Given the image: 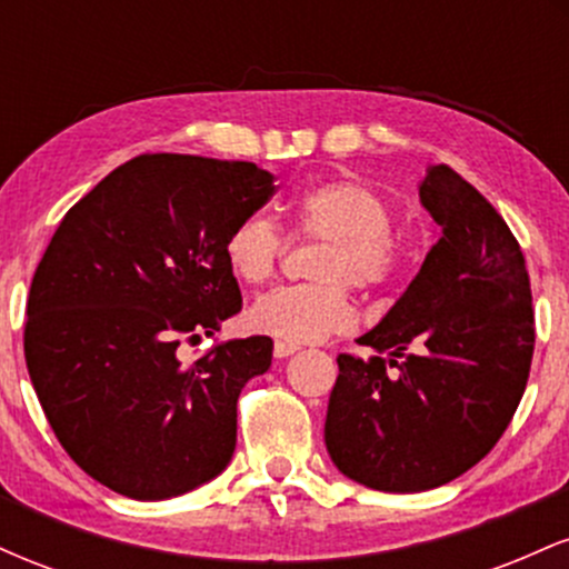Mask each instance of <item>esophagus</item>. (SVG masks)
Masks as SVG:
<instances>
[{"instance_id":"34e87169","label":"esophagus","mask_w":569,"mask_h":569,"mask_svg":"<svg viewBox=\"0 0 569 569\" xmlns=\"http://www.w3.org/2000/svg\"><path fill=\"white\" fill-rule=\"evenodd\" d=\"M299 350V345H291V342H276V348H272V352H276V358H289L293 356V352Z\"/></svg>"}]
</instances>
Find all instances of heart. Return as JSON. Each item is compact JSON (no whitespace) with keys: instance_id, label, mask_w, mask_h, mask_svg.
I'll return each mask as SVG.
<instances>
[{"instance_id":"1","label":"heart","mask_w":569,"mask_h":569,"mask_svg":"<svg viewBox=\"0 0 569 569\" xmlns=\"http://www.w3.org/2000/svg\"><path fill=\"white\" fill-rule=\"evenodd\" d=\"M293 230L302 238L326 240L312 276L316 283L280 286L248 310V323L259 335L302 345L345 331L352 323L348 286L361 291L382 289L398 276L403 240L393 227L388 200L361 181L337 179L305 189L293 200ZM286 238L276 221L251 213L227 234L224 257L234 278L248 286L276 276Z\"/></svg>"}]
</instances>
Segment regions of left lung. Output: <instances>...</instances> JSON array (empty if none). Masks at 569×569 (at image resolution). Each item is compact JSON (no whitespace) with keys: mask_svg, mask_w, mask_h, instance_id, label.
Segmentation results:
<instances>
[{"mask_svg":"<svg viewBox=\"0 0 569 569\" xmlns=\"http://www.w3.org/2000/svg\"><path fill=\"white\" fill-rule=\"evenodd\" d=\"M420 202L439 227L420 272L337 358L326 449L358 485L426 492L473 468L511 422L535 350L525 253L479 189L430 166Z\"/></svg>","mask_w":569,"mask_h":569,"instance_id":"8db88e82","label":"left lung"}]
</instances>
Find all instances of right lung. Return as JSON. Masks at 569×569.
Returning <instances> with one entry per match:
<instances>
[{
    "label": "right lung",
    "mask_w": 569,
    "mask_h": 569,
    "mask_svg": "<svg viewBox=\"0 0 569 569\" xmlns=\"http://www.w3.org/2000/svg\"><path fill=\"white\" fill-rule=\"evenodd\" d=\"M276 192L253 162L139 154L69 208L26 305L23 352L71 460L133 500L219 476L238 441V396L272 339H230L179 361L181 339L240 312L227 234Z\"/></svg>",
    "instance_id": "add662e5"
}]
</instances>
